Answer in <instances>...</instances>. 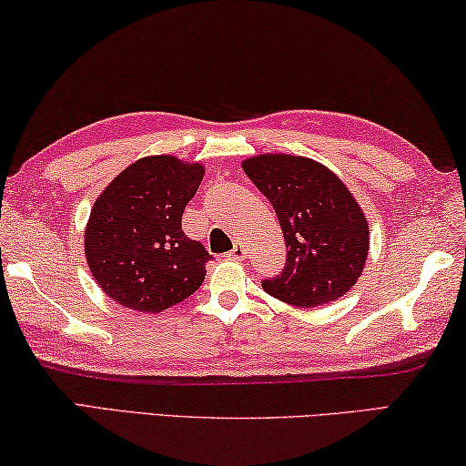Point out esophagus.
Wrapping results in <instances>:
<instances>
[{
    "label": "esophagus",
    "mask_w": 466,
    "mask_h": 466,
    "mask_svg": "<svg viewBox=\"0 0 466 466\" xmlns=\"http://www.w3.org/2000/svg\"><path fill=\"white\" fill-rule=\"evenodd\" d=\"M245 253H247L245 242L236 240V242H234V248L230 250V253H228V257H232V259H242V257H245Z\"/></svg>",
    "instance_id": "1"
}]
</instances>
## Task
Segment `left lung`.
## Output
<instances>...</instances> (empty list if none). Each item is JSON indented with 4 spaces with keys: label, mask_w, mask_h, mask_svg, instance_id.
I'll list each match as a JSON object with an SVG mask.
<instances>
[{
    "label": "left lung",
    "mask_w": 466,
    "mask_h": 466,
    "mask_svg": "<svg viewBox=\"0 0 466 466\" xmlns=\"http://www.w3.org/2000/svg\"><path fill=\"white\" fill-rule=\"evenodd\" d=\"M245 172L269 198L286 242V263L263 290L288 305L334 302L357 284L369 253L365 213L326 166L294 155H259Z\"/></svg>",
    "instance_id": "left-lung-1"
}]
</instances>
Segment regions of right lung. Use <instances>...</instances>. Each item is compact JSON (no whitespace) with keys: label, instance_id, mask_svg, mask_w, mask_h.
Returning <instances> with one entry per match:
<instances>
[{"label":"right lung","instance_id":"obj_1","mask_svg":"<svg viewBox=\"0 0 466 466\" xmlns=\"http://www.w3.org/2000/svg\"><path fill=\"white\" fill-rule=\"evenodd\" d=\"M201 164L143 157L109 182L91 209L85 253L101 290L132 311L161 313L187 300L213 257L182 230L184 207L203 180Z\"/></svg>","mask_w":466,"mask_h":466}]
</instances>
